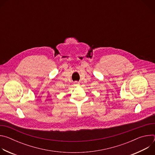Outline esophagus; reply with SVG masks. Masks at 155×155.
Here are the masks:
<instances>
[{
    "label": "esophagus",
    "instance_id": "1",
    "mask_svg": "<svg viewBox=\"0 0 155 155\" xmlns=\"http://www.w3.org/2000/svg\"><path fill=\"white\" fill-rule=\"evenodd\" d=\"M79 84H80V83H78V82H75V85H76V86H78Z\"/></svg>",
    "mask_w": 155,
    "mask_h": 155
}]
</instances>
